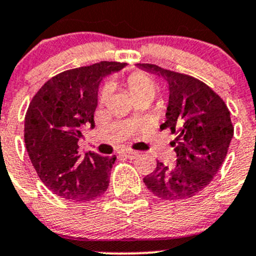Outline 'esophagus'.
<instances>
[{"mask_svg":"<svg viewBox=\"0 0 256 256\" xmlns=\"http://www.w3.org/2000/svg\"><path fill=\"white\" fill-rule=\"evenodd\" d=\"M122 155L125 158H128V159H135L139 154H138V152H134V150H126V152H122Z\"/></svg>","mask_w":256,"mask_h":256,"instance_id":"1","label":"esophagus"}]
</instances>
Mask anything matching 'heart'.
Instances as JSON below:
<instances>
[{"mask_svg":"<svg viewBox=\"0 0 256 256\" xmlns=\"http://www.w3.org/2000/svg\"><path fill=\"white\" fill-rule=\"evenodd\" d=\"M128 88L136 102L142 101V100L152 101L154 98L155 93H156V84H155L154 80L149 77L148 74L140 73V72L132 73L128 78ZM110 94H111V87H110V84H106L100 93V101L106 102Z\"/></svg>","mask_w":256,"mask_h":256,"instance_id":"obj_1","label":"heart"}]
</instances>
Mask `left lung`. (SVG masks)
Masks as SVG:
<instances>
[{"mask_svg":"<svg viewBox=\"0 0 256 256\" xmlns=\"http://www.w3.org/2000/svg\"><path fill=\"white\" fill-rule=\"evenodd\" d=\"M168 83L169 101L166 122L176 139L174 166L156 162V168L144 178L150 192L164 200L190 198L211 183L225 160L234 136L230 111L214 90L197 78L163 69L155 64H138Z\"/></svg>","mask_w":256,"mask_h":256,"instance_id":"left-lung-1","label":"left lung"}]
</instances>
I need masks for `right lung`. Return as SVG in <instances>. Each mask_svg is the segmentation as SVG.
<instances>
[{"mask_svg": "<svg viewBox=\"0 0 256 256\" xmlns=\"http://www.w3.org/2000/svg\"><path fill=\"white\" fill-rule=\"evenodd\" d=\"M100 62L69 69L48 80L34 96L25 116V145L42 182L56 196L90 202L108 188L116 156L78 154L83 125L94 126L102 80L125 66Z\"/></svg>", "mask_w": 256, "mask_h": 256, "instance_id": "right-lung-1", "label": "right lung"}]
</instances>
